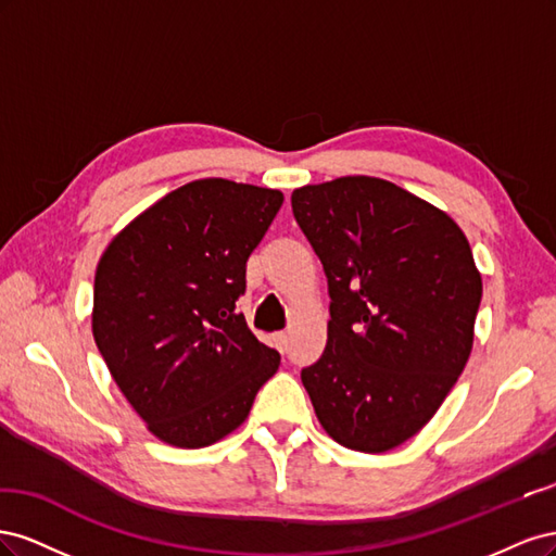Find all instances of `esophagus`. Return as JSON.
Here are the masks:
<instances>
[{
	"label": "esophagus",
	"instance_id": "obj_1",
	"mask_svg": "<svg viewBox=\"0 0 556 556\" xmlns=\"http://www.w3.org/2000/svg\"><path fill=\"white\" fill-rule=\"evenodd\" d=\"M288 341H290V336H288V333H285V331L276 333V348H278L280 352H285V350H288Z\"/></svg>",
	"mask_w": 556,
	"mask_h": 556
}]
</instances>
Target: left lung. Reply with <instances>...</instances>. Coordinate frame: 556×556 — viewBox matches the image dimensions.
<instances>
[{
    "label": "left lung",
    "mask_w": 556,
    "mask_h": 556,
    "mask_svg": "<svg viewBox=\"0 0 556 556\" xmlns=\"http://www.w3.org/2000/svg\"><path fill=\"white\" fill-rule=\"evenodd\" d=\"M325 266L327 348L301 382L336 443L387 452L422 429L473 348L482 278L447 213L399 185L343 176L292 192Z\"/></svg>",
    "instance_id": "left-lung-1"
}]
</instances>
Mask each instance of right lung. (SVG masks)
<instances>
[{"mask_svg": "<svg viewBox=\"0 0 556 556\" xmlns=\"http://www.w3.org/2000/svg\"><path fill=\"white\" fill-rule=\"evenodd\" d=\"M280 206L278 190L192 180L134 217L99 260L94 343L160 441L197 450L225 439L278 371L280 355L237 301Z\"/></svg>", "mask_w": 556, "mask_h": 556, "instance_id": "add662e5", "label": "right lung"}]
</instances>
